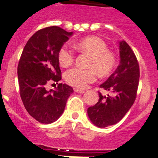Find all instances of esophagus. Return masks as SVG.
<instances>
[{"label":"esophagus","instance_id":"1","mask_svg":"<svg viewBox=\"0 0 158 158\" xmlns=\"http://www.w3.org/2000/svg\"><path fill=\"white\" fill-rule=\"evenodd\" d=\"M74 91H75L76 93H81V94L85 93V90H84V89H77V88H75V89H74Z\"/></svg>","mask_w":158,"mask_h":158}]
</instances>
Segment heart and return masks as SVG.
I'll list each match as a JSON object with an SVG mask.
<instances>
[{
  "instance_id": "b5f03b06",
  "label": "heart",
  "mask_w": 158,
  "mask_h": 158,
  "mask_svg": "<svg viewBox=\"0 0 158 158\" xmlns=\"http://www.w3.org/2000/svg\"><path fill=\"white\" fill-rule=\"evenodd\" d=\"M74 46L78 50L90 55L88 64L90 69L74 68L69 70L64 75L65 81L69 85L77 89H85L96 80L97 72L101 77H106L113 71L117 61L116 55L108 50V45L103 39L88 36L76 42ZM58 60L64 68L71 66L75 60V53L69 45H63L58 52Z\"/></svg>"
}]
</instances>
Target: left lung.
Masks as SVG:
<instances>
[{"mask_svg": "<svg viewBox=\"0 0 158 158\" xmlns=\"http://www.w3.org/2000/svg\"><path fill=\"white\" fill-rule=\"evenodd\" d=\"M120 64L100 88L113 93L103 96L99 92L96 104L89 107L87 113L93 124L100 128L117 124L129 111L136 99L139 78V66L130 45L120 42Z\"/></svg>", "mask_w": 158, "mask_h": 158, "instance_id": "8db88e82", "label": "left lung"}]
</instances>
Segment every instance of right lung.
<instances>
[{
    "mask_svg": "<svg viewBox=\"0 0 158 158\" xmlns=\"http://www.w3.org/2000/svg\"><path fill=\"white\" fill-rule=\"evenodd\" d=\"M73 32L52 26L41 29L25 45L18 64L20 97L27 113L37 122L50 124L64 113L71 86L59 83L55 90L45 85L61 80L58 52Z\"/></svg>",
    "mask_w": 158,
    "mask_h": 158,
    "instance_id": "obj_1",
    "label": "right lung"
}]
</instances>
